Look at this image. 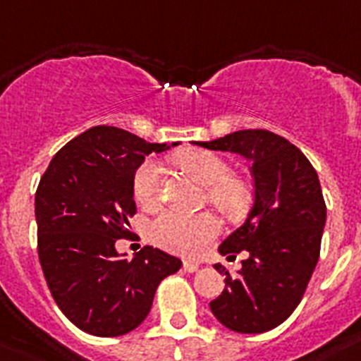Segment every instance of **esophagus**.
Wrapping results in <instances>:
<instances>
[{
    "instance_id": "esophagus-1",
    "label": "esophagus",
    "mask_w": 361,
    "mask_h": 361,
    "mask_svg": "<svg viewBox=\"0 0 361 361\" xmlns=\"http://www.w3.org/2000/svg\"><path fill=\"white\" fill-rule=\"evenodd\" d=\"M184 271H188V273H195V271L199 269V264L197 262H192V260H188L184 262Z\"/></svg>"
}]
</instances>
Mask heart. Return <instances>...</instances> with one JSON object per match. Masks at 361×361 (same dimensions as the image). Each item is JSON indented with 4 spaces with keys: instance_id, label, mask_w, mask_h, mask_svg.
<instances>
[{
    "instance_id": "1",
    "label": "heart",
    "mask_w": 361,
    "mask_h": 361,
    "mask_svg": "<svg viewBox=\"0 0 361 361\" xmlns=\"http://www.w3.org/2000/svg\"><path fill=\"white\" fill-rule=\"evenodd\" d=\"M178 164L197 175L207 184V199L227 216H238L249 207L252 197L251 180L232 171L228 160L207 149H192L178 154ZM162 190V169L157 160H145L133 177V195L138 204L154 207ZM221 232L216 214H184L166 210L149 227L151 240L175 255L195 258Z\"/></svg>"
}]
</instances>
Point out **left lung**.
<instances>
[{
  "label": "left lung",
  "mask_w": 361,
  "mask_h": 361,
  "mask_svg": "<svg viewBox=\"0 0 361 361\" xmlns=\"http://www.w3.org/2000/svg\"><path fill=\"white\" fill-rule=\"evenodd\" d=\"M197 145L251 160L255 201L245 223L219 245L241 260L225 290L210 302L217 321L240 334H262L284 323L299 306L314 273L326 221L319 177L302 151L264 129H247Z\"/></svg>",
  "instance_id": "1"
}]
</instances>
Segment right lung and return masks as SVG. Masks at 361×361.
<instances>
[{"mask_svg": "<svg viewBox=\"0 0 361 361\" xmlns=\"http://www.w3.org/2000/svg\"><path fill=\"white\" fill-rule=\"evenodd\" d=\"M162 149L166 144L97 125L68 142L38 183L42 271L56 306L82 332L116 338L134 330L147 317L160 282L183 267L149 245L133 260L116 251L136 214L134 171Z\"/></svg>", "mask_w": 361, "mask_h": 361, "instance_id": "1", "label": "right lung"}]
</instances>
